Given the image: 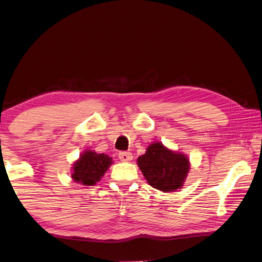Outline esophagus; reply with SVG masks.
<instances>
[{"mask_svg": "<svg viewBox=\"0 0 262 262\" xmlns=\"http://www.w3.org/2000/svg\"><path fill=\"white\" fill-rule=\"evenodd\" d=\"M118 157L121 162H129L133 160V155L129 151H120L118 154Z\"/></svg>", "mask_w": 262, "mask_h": 262, "instance_id": "1", "label": "esophagus"}]
</instances>
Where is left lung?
Returning a JSON list of instances; mask_svg holds the SVG:
<instances>
[{
	"mask_svg": "<svg viewBox=\"0 0 262 262\" xmlns=\"http://www.w3.org/2000/svg\"><path fill=\"white\" fill-rule=\"evenodd\" d=\"M137 165L147 183L164 193L183 187L191 163L185 154L167 148L160 142L151 143L145 154L137 159Z\"/></svg>",
	"mask_w": 262,
	"mask_h": 262,
	"instance_id": "obj_1",
	"label": "left lung"
}]
</instances>
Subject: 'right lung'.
Returning a JSON list of instances; mask_svg holds the SVG:
<instances>
[{"mask_svg": "<svg viewBox=\"0 0 262 262\" xmlns=\"http://www.w3.org/2000/svg\"><path fill=\"white\" fill-rule=\"evenodd\" d=\"M113 163V159L108 155L87 149L72 164L71 178L79 184L95 185L101 180Z\"/></svg>", "mask_w": 262, "mask_h": 262, "instance_id": "right-lung-1", "label": "right lung"}]
</instances>
